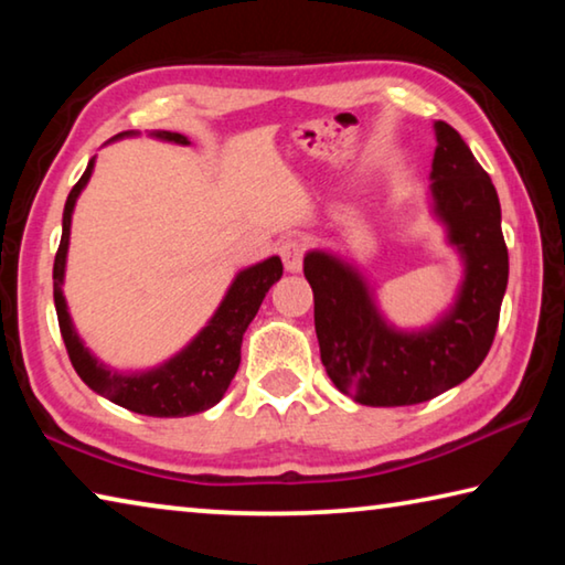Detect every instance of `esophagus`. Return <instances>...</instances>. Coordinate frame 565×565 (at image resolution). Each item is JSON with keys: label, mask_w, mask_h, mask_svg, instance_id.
I'll use <instances>...</instances> for the list:
<instances>
[{"label": "esophagus", "mask_w": 565, "mask_h": 565, "mask_svg": "<svg viewBox=\"0 0 565 565\" xmlns=\"http://www.w3.org/2000/svg\"><path fill=\"white\" fill-rule=\"evenodd\" d=\"M303 252H306V244L301 238H286V242L279 244V254L284 259V269L286 271H301V264H303Z\"/></svg>", "instance_id": "1"}]
</instances>
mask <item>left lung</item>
Listing matches in <instances>:
<instances>
[{"label":"left lung","mask_w":565,"mask_h":565,"mask_svg":"<svg viewBox=\"0 0 565 565\" xmlns=\"http://www.w3.org/2000/svg\"><path fill=\"white\" fill-rule=\"evenodd\" d=\"M434 129V214L463 259L461 289L434 327H391L359 269L329 252L303 256L321 363L341 394L363 406H414L458 386L481 366L499 329L509 284L499 194L461 134L446 121Z\"/></svg>","instance_id":"1"}]
</instances>
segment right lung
<instances>
[{
    "label": "right lung",
    "mask_w": 565,
    "mask_h": 565,
    "mask_svg": "<svg viewBox=\"0 0 565 565\" xmlns=\"http://www.w3.org/2000/svg\"><path fill=\"white\" fill-rule=\"evenodd\" d=\"M134 131H121L114 139L131 137ZM151 137L161 141H174V145L186 147L189 139L177 131H154ZM111 139V141H114ZM94 171V159L87 164L82 179L76 181L64 204L62 216V242L54 256V306L56 319H60V331L64 339L66 353L79 379L99 396L114 401L117 406L134 411V414L157 416V418H177L202 414L222 401L228 384L242 363V339L248 323L254 321L256 311L264 301L266 291L271 289L274 281L281 279L284 266L279 256H269L262 264L248 266L238 271L236 279L228 286L224 301L206 327L196 333L191 343H186L177 356L161 363L157 369L137 371V374H121L117 369L104 366L94 353L84 347V341L76 333L70 311L64 301V266L66 252H70V228L72 212L76 199Z\"/></svg>",
    "instance_id": "obj_1"
}]
</instances>
